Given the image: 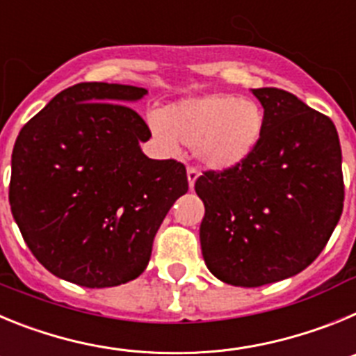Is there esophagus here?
<instances>
[{
  "label": "esophagus",
  "mask_w": 356,
  "mask_h": 356,
  "mask_svg": "<svg viewBox=\"0 0 356 356\" xmlns=\"http://www.w3.org/2000/svg\"><path fill=\"white\" fill-rule=\"evenodd\" d=\"M197 176H200V171L196 168H187V180H188V187L193 188L194 184H196Z\"/></svg>",
  "instance_id": "1"
}]
</instances>
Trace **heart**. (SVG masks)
Wrapping results in <instances>:
<instances>
[{"label": "heart", "mask_w": 356, "mask_h": 356, "mask_svg": "<svg viewBox=\"0 0 356 356\" xmlns=\"http://www.w3.org/2000/svg\"><path fill=\"white\" fill-rule=\"evenodd\" d=\"M151 134L168 151L178 143L194 147L203 165L228 171L246 162L266 130V110L257 99L234 94L188 97L149 118Z\"/></svg>", "instance_id": "heart-1"}]
</instances>
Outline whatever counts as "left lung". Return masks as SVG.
Wrapping results in <instances>:
<instances>
[{"label": "left lung", "mask_w": 356, "mask_h": 356, "mask_svg": "<svg viewBox=\"0 0 356 356\" xmlns=\"http://www.w3.org/2000/svg\"><path fill=\"white\" fill-rule=\"evenodd\" d=\"M266 130L246 162L196 180L207 267L235 287L294 276L325 250L344 207L342 153L328 115L287 90L253 89Z\"/></svg>", "instance_id": "1"}]
</instances>
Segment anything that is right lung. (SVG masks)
<instances>
[{"mask_svg": "<svg viewBox=\"0 0 356 356\" xmlns=\"http://www.w3.org/2000/svg\"><path fill=\"white\" fill-rule=\"evenodd\" d=\"M146 92L76 83L19 131L12 216L33 257L58 278L103 289L143 275L163 217L188 191L184 163L140 149L151 131L124 103Z\"/></svg>", "mask_w": 356, "mask_h": 356, "instance_id": "right-lung-1", "label": "right lung"}]
</instances>
